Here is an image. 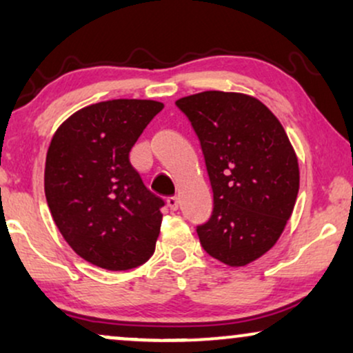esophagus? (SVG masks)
Listing matches in <instances>:
<instances>
[{
  "mask_svg": "<svg viewBox=\"0 0 353 353\" xmlns=\"http://www.w3.org/2000/svg\"><path fill=\"white\" fill-rule=\"evenodd\" d=\"M167 205L170 207V210H178V197L176 196H172V197H168L167 199Z\"/></svg>",
  "mask_w": 353,
  "mask_h": 353,
  "instance_id": "1",
  "label": "esophagus"
}]
</instances>
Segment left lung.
I'll return each instance as SVG.
<instances>
[{"label": "left lung", "mask_w": 353, "mask_h": 353, "mask_svg": "<svg viewBox=\"0 0 353 353\" xmlns=\"http://www.w3.org/2000/svg\"><path fill=\"white\" fill-rule=\"evenodd\" d=\"M176 105L204 152L214 214L197 226L202 248L228 267H245L276 244L296 204L299 162L283 125L254 96L202 91Z\"/></svg>", "instance_id": "left-lung-1"}]
</instances>
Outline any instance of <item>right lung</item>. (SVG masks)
<instances>
[{
    "instance_id": "right-lung-1",
    "label": "right lung",
    "mask_w": 353,
    "mask_h": 353,
    "mask_svg": "<svg viewBox=\"0 0 353 353\" xmlns=\"http://www.w3.org/2000/svg\"><path fill=\"white\" fill-rule=\"evenodd\" d=\"M162 109L152 99L103 101L77 110L52 134L48 207L65 243L96 267L134 268L156 249L163 201L144 186L130 151Z\"/></svg>"
}]
</instances>
